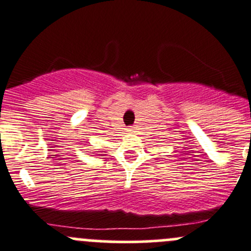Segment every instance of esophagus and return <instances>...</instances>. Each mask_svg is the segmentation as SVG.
<instances>
[{"label": "esophagus", "instance_id": "esophagus-1", "mask_svg": "<svg viewBox=\"0 0 251 251\" xmlns=\"http://www.w3.org/2000/svg\"><path fill=\"white\" fill-rule=\"evenodd\" d=\"M126 131H127V132H133V131H135V127H133V126H128Z\"/></svg>", "mask_w": 251, "mask_h": 251}]
</instances>
